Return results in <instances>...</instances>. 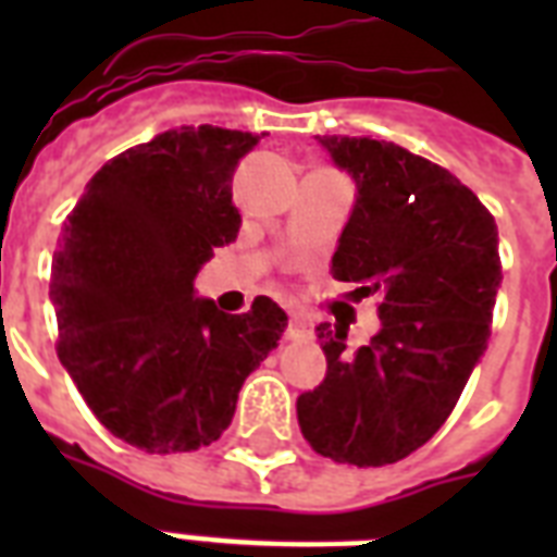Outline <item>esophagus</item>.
Instances as JSON below:
<instances>
[{"label": "esophagus", "instance_id": "1", "mask_svg": "<svg viewBox=\"0 0 557 557\" xmlns=\"http://www.w3.org/2000/svg\"><path fill=\"white\" fill-rule=\"evenodd\" d=\"M286 335L288 341H309L312 338V323L306 321V318H300V314H292V318H288Z\"/></svg>", "mask_w": 557, "mask_h": 557}]
</instances>
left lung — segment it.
<instances>
[{"label":"left lung","mask_w":557,"mask_h":557,"mask_svg":"<svg viewBox=\"0 0 557 557\" xmlns=\"http://www.w3.org/2000/svg\"><path fill=\"white\" fill-rule=\"evenodd\" d=\"M318 141L358 185L332 277L379 295L381 332L349 349L347 330L318 326L326 379L297 398V422L321 457L389 466L440 431L488 347L497 225L454 173L398 144Z\"/></svg>","instance_id":"8db88e82"}]
</instances>
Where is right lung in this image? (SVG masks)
<instances>
[{"mask_svg": "<svg viewBox=\"0 0 557 557\" xmlns=\"http://www.w3.org/2000/svg\"><path fill=\"white\" fill-rule=\"evenodd\" d=\"M257 141L210 124L156 135L107 161L63 222L57 356L98 422L147 454L216 442L286 330L269 297L243 314L193 297L201 262L239 234L231 178Z\"/></svg>", "mask_w": 557, "mask_h": 557, "instance_id": "add662e5", "label": "right lung"}]
</instances>
